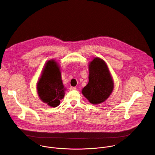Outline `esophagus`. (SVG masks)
<instances>
[{"label": "esophagus", "instance_id": "1", "mask_svg": "<svg viewBox=\"0 0 155 155\" xmlns=\"http://www.w3.org/2000/svg\"><path fill=\"white\" fill-rule=\"evenodd\" d=\"M77 88H76V87H70V90H75Z\"/></svg>", "mask_w": 155, "mask_h": 155}]
</instances>
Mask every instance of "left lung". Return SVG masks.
<instances>
[{"mask_svg": "<svg viewBox=\"0 0 155 155\" xmlns=\"http://www.w3.org/2000/svg\"><path fill=\"white\" fill-rule=\"evenodd\" d=\"M89 81L82 93L88 101L98 104L106 100L113 90V81L105 62L95 58L89 65Z\"/></svg>", "mask_w": 155, "mask_h": 155, "instance_id": "1", "label": "left lung"}]
</instances>
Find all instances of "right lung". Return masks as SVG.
Returning <instances> with one entry per match:
<instances>
[{
    "instance_id": "obj_1",
    "label": "right lung",
    "mask_w": 155,
    "mask_h": 155,
    "mask_svg": "<svg viewBox=\"0 0 155 155\" xmlns=\"http://www.w3.org/2000/svg\"><path fill=\"white\" fill-rule=\"evenodd\" d=\"M38 94L41 100L51 107H57L64 97L65 88L57 63L49 61L37 84Z\"/></svg>"
}]
</instances>
